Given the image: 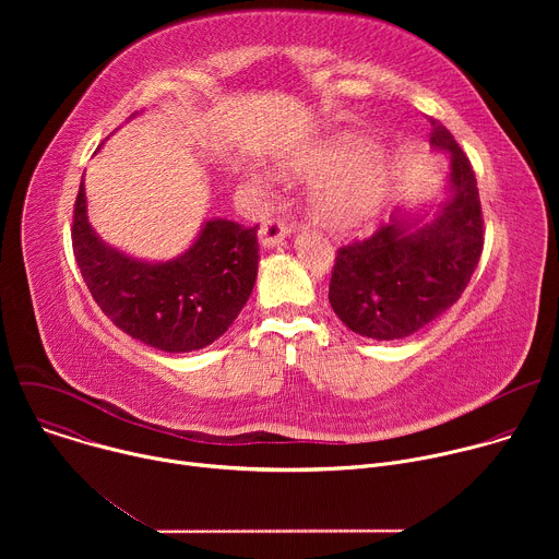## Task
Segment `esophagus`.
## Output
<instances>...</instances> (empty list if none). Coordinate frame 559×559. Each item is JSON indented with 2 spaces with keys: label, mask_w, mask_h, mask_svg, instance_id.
<instances>
[{
  "label": "esophagus",
  "mask_w": 559,
  "mask_h": 559,
  "mask_svg": "<svg viewBox=\"0 0 559 559\" xmlns=\"http://www.w3.org/2000/svg\"><path fill=\"white\" fill-rule=\"evenodd\" d=\"M289 234V227L283 218L278 216H267L263 218L261 223V229H259V241L265 246V248H274L278 246L283 238Z\"/></svg>",
  "instance_id": "obj_1"
}]
</instances>
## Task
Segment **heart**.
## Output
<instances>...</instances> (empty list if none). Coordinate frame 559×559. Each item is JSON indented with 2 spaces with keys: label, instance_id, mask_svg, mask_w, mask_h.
<instances>
[{
  "label": "heart",
  "instance_id": "obj_1",
  "mask_svg": "<svg viewBox=\"0 0 559 559\" xmlns=\"http://www.w3.org/2000/svg\"><path fill=\"white\" fill-rule=\"evenodd\" d=\"M362 152V141L345 136L285 166L292 173H323L313 183V207L318 218L330 227L354 229L367 223L384 203L391 168L380 154Z\"/></svg>",
  "mask_w": 559,
  "mask_h": 559
}]
</instances>
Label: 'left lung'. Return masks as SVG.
Returning a JSON list of instances; mask_svg holds the SVG:
<instances>
[{
	"instance_id": "8db88e82",
	"label": "left lung",
	"mask_w": 559,
	"mask_h": 559,
	"mask_svg": "<svg viewBox=\"0 0 559 559\" xmlns=\"http://www.w3.org/2000/svg\"><path fill=\"white\" fill-rule=\"evenodd\" d=\"M429 141L449 150L453 201L427 227L391 221L341 246L330 302L356 334L405 338L442 316L466 289L485 248V218L475 173L453 134L433 117Z\"/></svg>"
}]
</instances>
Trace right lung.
<instances>
[{
	"instance_id": "obj_1",
	"label": "right lung",
	"mask_w": 559,
	"mask_h": 559,
	"mask_svg": "<svg viewBox=\"0 0 559 559\" xmlns=\"http://www.w3.org/2000/svg\"><path fill=\"white\" fill-rule=\"evenodd\" d=\"M257 227L207 221L181 259L141 263L99 241L82 183L72 250L95 302L121 332L162 352H192L223 336L248 302L259 272Z\"/></svg>"
}]
</instances>
